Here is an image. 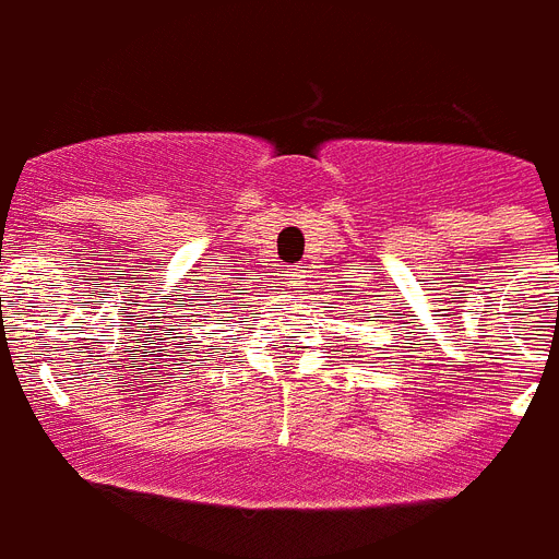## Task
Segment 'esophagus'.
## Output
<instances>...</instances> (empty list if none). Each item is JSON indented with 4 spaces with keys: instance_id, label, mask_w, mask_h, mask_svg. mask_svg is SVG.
I'll return each mask as SVG.
<instances>
[{
    "instance_id": "1",
    "label": "esophagus",
    "mask_w": 559,
    "mask_h": 559,
    "mask_svg": "<svg viewBox=\"0 0 559 559\" xmlns=\"http://www.w3.org/2000/svg\"><path fill=\"white\" fill-rule=\"evenodd\" d=\"M285 280H288L292 285L306 283V265H288V267H285Z\"/></svg>"
}]
</instances>
